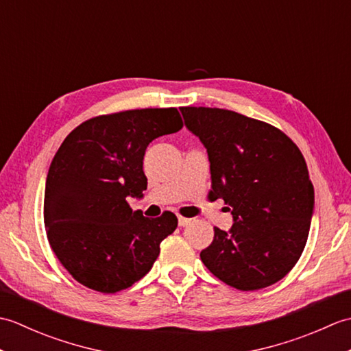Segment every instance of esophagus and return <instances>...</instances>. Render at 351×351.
Here are the masks:
<instances>
[{"label": "esophagus", "instance_id": "obj_1", "mask_svg": "<svg viewBox=\"0 0 351 351\" xmlns=\"http://www.w3.org/2000/svg\"><path fill=\"white\" fill-rule=\"evenodd\" d=\"M178 221H180V226H187L189 223H191V219L182 217V215H180V217H178Z\"/></svg>", "mask_w": 351, "mask_h": 351}]
</instances>
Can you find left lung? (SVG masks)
Returning <instances> with one entry per match:
<instances>
[{"label": "left lung", "mask_w": 351, "mask_h": 351, "mask_svg": "<svg viewBox=\"0 0 351 351\" xmlns=\"http://www.w3.org/2000/svg\"><path fill=\"white\" fill-rule=\"evenodd\" d=\"M206 147L210 199L230 206L229 232L214 228L200 259L215 278L255 291L293 270L308 241L314 187L300 149L276 126L223 108L181 107Z\"/></svg>", "instance_id": "obj_1"}]
</instances>
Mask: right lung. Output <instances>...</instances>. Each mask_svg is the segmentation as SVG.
Returning a JSON list of instances; mask_svg holds the SVG:
<instances>
[{
  "mask_svg": "<svg viewBox=\"0 0 351 351\" xmlns=\"http://www.w3.org/2000/svg\"><path fill=\"white\" fill-rule=\"evenodd\" d=\"M182 125L173 107L119 111L78 125L58 147L43 220L51 249L81 285L114 294L152 268L178 219L170 211L147 219L126 199L141 197L147 187V145Z\"/></svg>",
  "mask_w": 351,
  "mask_h": 351,
  "instance_id": "obj_1",
  "label": "right lung"
}]
</instances>
